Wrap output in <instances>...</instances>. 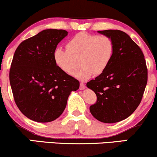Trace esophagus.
Wrapping results in <instances>:
<instances>
[{
  "instance_id": "1",
  "label": "esophagus",
  "mask_w": 157,
  "mask_h": 157,
  "mask_svg": "<svg viewBox=\"0 0 157 157\" xmlns=\"http://www.w3.org/2000/svg\"><path fill=\"white\" fill-rule=\"evenodd\" d=\"M86 89V85H85L84 82H81L80 86V90H83Z\"/></svg>"
}]
</instances>
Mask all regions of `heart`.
Instances as JSON below:
<instances>
[{"label":"heart","instance_id":"1","mask_svg":"<svg viewBox=\"0 0 157 157\" xmlns=\"http://www.w3.org/2000/svg\"><path fill=\"white\" fill-rule=\"evenodd\" d=\"M66 50L58 48L54 52V60L63 72L70 75L81 65L74 75L86 80L98 76L105 71L112 60L114 45L111 37L80 32L66 45Z\"/></svg>","mask_w":157,"mask_h":157}]
</instances>
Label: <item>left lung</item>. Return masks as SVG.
I'll return each mask as SVG.
<instances>
[{
  "label": "left lung",
  "mask_w": 157,
  "mask_h": 157,
  "mask_svg": "<svg viewBox=\"0 0 157 157\" xmlns=\"http://www.w3.org/2000/svg\"><path fill=\"white\" fill-rule=\"evenodd\" d=\"M98 32L111 37L114 51L105 71L86 84L97 97L90 111L99 121L113 123L128 117L140 104L147 82V68L141 48L125 32L112 29Z\"/></svg>",
  "instance_id": "left-lung-1"
}]
</instances>
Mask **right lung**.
Wrapping results in <instances>:
<instances>
[{"mask_svg": "<svg viewBox=\"0 0 157 157\" xmlns=\"http://www.w3.org/2000/svg\"><path fill=\"white\" fill-rule=\"evenodd\" d=\"M68 35L66 30L46 29L25 40L16 48L10 70L14 100L26 117L38 122L58 118L71 91L80 82L57 66L54 52Z\"/></svg>", "mask_w": 157, "mask_h": 157, "instance_id": "1", "label": "right lung"}]
</instances>
